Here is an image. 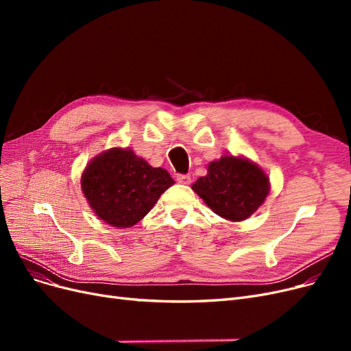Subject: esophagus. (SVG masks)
I'll use <instances>...</instances> for the list:
<instances>
[{
	"instance_id": "esophagus-1",
	"label": "esophagus",
	"mask_w": 351,
	"mask_h": 351,
	"mask_svg": "<svg viewBox=\"0 0 351 351\" xmlns=\"http://www.w3.org/2000/svg\"><path fill=\"white\" fill-rule=\"evenodd\" d=\"M177 182L182 184H189L190 183V176L189 174H177Z\"/></svg>"
}]
</instances>
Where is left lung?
<instances>
[{
	"instance_id": "1",
	"label": "left lung",
	"mask_w": 351,
	"mask_h": 351,
	"mask_svg": "<svg viewBox=\"0 0 351 351\" xmlns=\"http://www.w3.org/2000/svg\"><path fill=\"white\" fill-rule=\"evenodd\" d=\"M192 189L217 215L241 221L263 204L269 178L247 159L222 156L209 164L208 174L197 178Z\"/></svg>"
}]
</instances>
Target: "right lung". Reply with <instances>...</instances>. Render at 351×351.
<instances>
[{"mask_svg":"<svg viewBox=\"0 0 351 351\" xmlns=\"http://www.w3.org/2000/svg\"><path fill=\"white\" fill-rule=\"evenodd\" d=\"M173 184L164 168H154L120 147L92 159L82 176V190L95 214L120 228L139 222Z\"/></svg>","mask_w":351,"mask_h":351,"instance_id":"1","label":"right lung"}]
</instances>
